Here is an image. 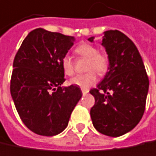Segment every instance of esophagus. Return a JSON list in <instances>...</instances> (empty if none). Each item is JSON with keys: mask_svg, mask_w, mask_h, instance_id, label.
<instances>
[{"mask_svg": "<svg viewBox=\"0 0 156 156\" xmlns=\"http://www.w3.org/2000/svg\"><path fill=\"white\" fill-rule=\"evenodd\" d=\"M82 92H83V95H85V94H87L88 92H89V90L88 89H82Z\"/></svg>", "mask_w": 156, "mask_h": 156, "instance_id": "esophagus-1", "label": "esophagus"}]
</instances>
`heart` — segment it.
<instances>
[{"instance_id":"b5f03b06","label":"heart","mask_w":156,"mask_h":156,"mask_svg":"<svg viewBox=\"0 0 156 156\" xmlns=\"http://www.w3.org/2000/svg\"><path fill=\"white\" fill-rule=\"evenodd\" d=\"M74 52L80 57L87 59L85 70L88 72L83 74L76 75L70 81V83L83 89H88L97 82V74L95 72L100 75L107 72L108 60L106 55L99 53V50L95 46L87 43L80 44L74 49ZM61 67L64 73L67 76H72L74 73V62L67 54L61 59Z\"/></svg>"}]
</instances>
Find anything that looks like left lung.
<instances>
[{
	"instance_id": "obj_1",
	"label": "left lung",
	"mask_w": 156,
	"mask_h": 156,
	"mask_svg": "<svg viewBox=\"0 0 156 156\" xmlns=\"http://www.w3.org/2000/svg\"><path fill=\"white\" fill-rule=\"evenodd\" d=\"M94 37L88 38L93 42ZM101 45L109 65L103 80L90 90L93 127L108 136H120L136 127L146 108L149 80L142 57L131 39L119 30L104 32Z\"/></svg>"
}]
</instances>
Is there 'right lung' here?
<instances>
[{"instance_id": "right-lung-1", "label": "right lung", "mask_w": 156, "mask_h": 156, "mask_svg": "<svg viewBox=\"0 0 156 156\" xmlns=\"http://www.w3.org/2000/svg\"><path fill=\"white\" fill-rule=\"evenodd\" d=\"M73 41L70 36L36 29L15 55L10 94L22 122L35 134L52 136L61 133L82 98L78 86L61 87L66 81L61 59Z\"/></svg>"}]
</instances>
